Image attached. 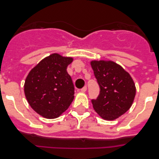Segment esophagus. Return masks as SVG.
I'll list each match as a JSON object with an SVG mask.
<instances>
[{
    "label": "esophagus",
    "mask_w": 159,
    "mask_h": 159,
    "mask_svg": "<svg viewBox=\"0 0 159 159\" xmlns=\"http://www.w3.org/2000/svg\"><path fill=\"white\" fill-rule=\"evenodd\" d=\"M87 87H83V88H82V89H81V92H87Z\"/></svg>",
    "instance_id": "esophagus-1"
}]
</instances>
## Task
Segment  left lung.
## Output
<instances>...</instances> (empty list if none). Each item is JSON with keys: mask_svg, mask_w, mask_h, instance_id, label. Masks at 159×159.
I'll use <instances>...</instances> for the list:
<instances>
[{"mask_svg": "<svg viewBox=\"0 0 159 159\" xmlns=\"http://www.w3.org/2000/svg\"><path fill=\"white\" fill-rule=\"evenodd\" d=\"M100 86V95L92 100L95 111L106 120H115L133 104L136 87L133 78L120 65L112 60L90 62Z\"/></svg>", "mask_w": 159, "mask_h": 159, "instance_id": "left-lung-1", "label": "left lung"}]
</instances>
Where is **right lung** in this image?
<instances>
[{"label": "right lung", "mask_w": 159, "mask_h": 159, "mask_svg": "<svg viewBox=\"0 0 159 159\" xmlns=\"http://www.w3.org/2000/svg\"><path fill=\"white\" fill-rule=\"evenodd\" d=\"M73 57L54 53L41 60L30 71L24 85L31 108L46 119L59 117L74 99V87L67 73Z\"/></svg>", "instance_id": "right-lung-1"}]
</instances>
